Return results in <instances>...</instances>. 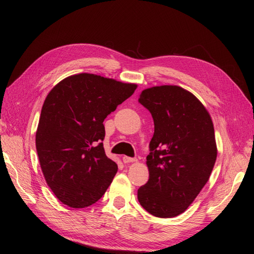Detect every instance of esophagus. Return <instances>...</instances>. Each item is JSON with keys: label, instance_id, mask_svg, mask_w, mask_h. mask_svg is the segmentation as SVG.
Returning a JSON list of instances; mask_svg holds the SVG:
<instances>
[{"label": "esophagus", "instance_id": "obj_1", "mask_svg": "<svg viewBox=\"0 0 254 254\" xmlns=\"http://www.w3.org/2000/svg\"><path fill=\"white\" fill-rule=\"evenodd\" d=\"M123 163L124 164H130V163H134V161H136V158H132V157H127V156H123Z\"/></svg>", "mask_w": 254, "mask_h": 254}]
</instances>
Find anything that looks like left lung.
<instances>
[{"instance_id": "8db88e82", "label": "left lung", "mask_w": 254, "mask_h": 254, "mask_svg": "<svg viewBox=\"0 0 254 254\" xmlns=\"http://www.w3.org/2000/svg\"><path fill=\"white\" fill-rule=\"evenodd\" d=\"M138 101L155 126L146 157L149 179L137 190L138 202L156 217H175L190 206L212 174L217 157L212 119L179 86L144 89Z\"/></svg>"}]
</instances>
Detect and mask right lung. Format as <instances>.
<instances>
[{
  "mask_svg": "<svg viewBox=\"0 0 254 254\" xmlns=\"http://www.w3.org/2000/svg\"><path fill=\"white\" fill-rule=\"evenodd\" d=\"M136 87L80 73L64 78L48 94L36 148L47 185L63 204L87 207L110 186L118 166L105 153L104 121Z\"/></svg>",
  "mask_w": 254,
  "mask_h": 254,
  "instance_id": "1",
  "label": "right lung"
}]
</instances>
